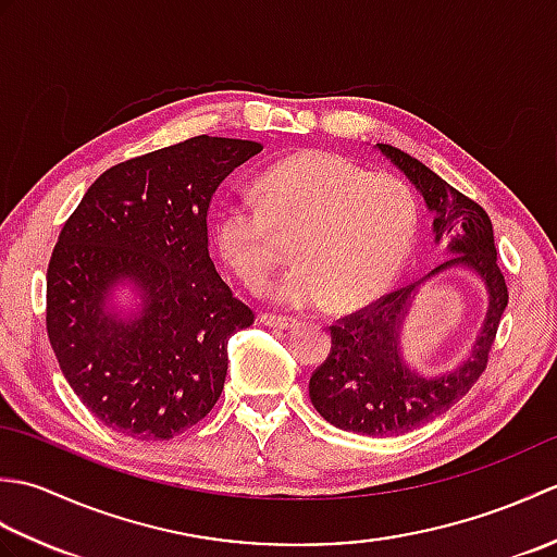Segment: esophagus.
Returning a JSON list of instances; mask_svg holds the SVG:
<instances>
[{
    "mask_svg": "<svg viewBox=\"0 0 557 557\" xmlns=\"http://www.w3.org/2000/svg\"><path fill=\"white\" fill-rule=\"evenodd\" d=\"M258 323L260 325H268V327H275V330H289L297 325L294 318L287 315H277V313H258Z\"/></svg>",
    "mask_w": 557,
    "mask_h": 557,
    "instance_id": "obj_1",
    "label": "esophagus"
}]
</instances>
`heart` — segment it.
Returning <instances> with one entry per match:
<instances>
[{
	"instance_id": "b5f03b06",
	"label": "heart",
	"mask_w": 557,
	"mask_h": 557,
	"mask_svg": "<svg viewBox=\"0 0 557 557\" xmlns=\"http://www.w3.org/2000/svg\"><path fill=\"white\" fill-rule=\"evenodd\" d=\"M256 198H224L215 244L234 275L260 289L294 239L299 263L268 297L289 309L342 311L381 299L395 285L417 242L419 203L407 182L371 174L345 156L309 150L268 168Z\"/></svg>"
}]
</instances>
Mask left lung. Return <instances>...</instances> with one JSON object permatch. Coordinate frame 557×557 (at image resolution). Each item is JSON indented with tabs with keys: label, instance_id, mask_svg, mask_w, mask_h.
I'll list each match as a JSON object with an SVG mask.
<instances>
[{
	"label": "left lung",
	"instance_id": "obj_1",
	"mask_svg": "<svg viewBox=\"0 0 557 557\" xmlns=\"http://www.w3.org/2000/svg\"><path fill=\"white\" fill-rule=\"evenodd\" d=\"M377 150L407 176L433 215V242L449 256L423 280L389 292L366 309L330 327L333 347L311 381L315 411L342 431L361 435H401L441 417L465 397L486 371L488 351L507 306V285L498 268L493 224L474 200L441 180L399 148ZM449 269H467L487 287L490 309L468 357L437 376L417 372L400 351V330L421 284Z\"/></svg>",
	"mask_w": 557,
	"mask_h": 557
}]
</instances>
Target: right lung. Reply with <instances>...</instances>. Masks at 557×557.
<instances>
[{
	"label": "right lung",
	"instance_id": "1",
	"mask_svg": "<svg viewBox=\"0 0 557 557\" xmlns=\"http://www.w3.org/2000/svg\"><path fill=\"white\" fill-rule=\"evenodd\" d=\"M263 150L196 136L114 164L66 220L47 268V335L92 417L136 441H170L215 407L227 342L253 323L208 251L224 176ZM135 292L136 310L113 301Z\"/></svg>",
	"mask_w": 557,
	"mask_h": 557
}]
</instances>
